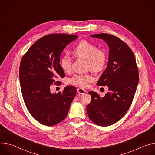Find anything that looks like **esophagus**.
<instances>
[{"mask_svg":"<svg viewBox=\"0 0 155 155\" xmlns=\"http://www.w3.org/2000/svg\"><path fill=\"white\" fill-rule=\"evenodd\" d=\"M77 91L80 94H84L86 93V91L84 89H83V88H78Z\"/></svg>","mask_w":155,"mask_h":155,"instance_id":"esophagus-1","label":"esophagus"}]
</instances>
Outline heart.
I'll use <instances>...</instances> for the list:
<instances>
[{
  "label": "heart",
  "mask_w": 155,
  "mask_h": 155,
  "mask_svg": "<svg viewBox=\"0 0 155 155\" xmlns=\"http://www.w3.org/2000/svg\"><path fill=\"white\" fill-rule=\"evenodd\" d=\"M73 53L78 58L86 60L87 67L94 72L102 71L106 64L107 56L106 53L98 48L94 44L86 40L80 41L73 49ZM72 59L68 54H64L60 59V66L65 72L71 71L72 69ZM94 80V77L90 74L84 75H76L73 77L71 81L73 84L82 87H86Z\"/></svg>",
  "instance_id": "heart-1"
}]
</instances>
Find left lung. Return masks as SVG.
Listing matches in <instances>:
<instances>
[{"label": "left lung", "mask_w": 155, "mask_h": 155, "mask_svg": "<svg viewBox=\"0 0 155 155\" xmlns=\"http://www.w3.org/2000/svg\"><path fill=\"white\" fill-rule=\"evenodd\" d=\"M91 37L102 39L109 47L107 66L97 82L107 86L104 97L90 91L91 101L86 110L88 117L97 125L110 126L127 112L139 82L138 69L133 52L123 40L111 34L102 33Z\"/></svg>", "instance_id": "8db88e82"}]
</instances>
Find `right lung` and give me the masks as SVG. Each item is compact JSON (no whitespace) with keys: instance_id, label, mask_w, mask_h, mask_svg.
<instances>
[{"instance_id":"obj_1","label":"right lung","mask_w":155,"mask_h":155,"mask_svg":"<svg viewBox=\"0 0 155 155\" xmlns=\"http://www.w3.org/2000/svg\"><path fill=\"white\" fill-rule=\"evenodd\" d=\"M75 35L53 34L34 43L22 58L19 77L21 90L28 111L41 124L55 125L67 117L77 93L74 86H66L62 93H51L50 86L65 74L61 69L60 56ZM61 83V82H60Z\"/></svg>"}]
</instances>
